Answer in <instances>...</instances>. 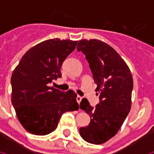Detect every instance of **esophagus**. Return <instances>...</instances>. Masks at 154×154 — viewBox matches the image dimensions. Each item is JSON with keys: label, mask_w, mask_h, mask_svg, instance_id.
Returning a JSON list of instances; mask_svg holds the SVG:
<instances>
[{"label": "esophagus", "mask_w": 154, "mask_h": 154, "mask_svg": "<svg viewBox=\"0 0 154 154\" xmlns=\"http://www.w3.org/2000/svg\"><path fill=\"white\" fill-rule=\"evenodd\" d=\"M82 99V96H77V97H76V100H77V103H78L79 104V103H81Z\"/></svg>", "instance_id": "esophagus-1"}]
</instances>
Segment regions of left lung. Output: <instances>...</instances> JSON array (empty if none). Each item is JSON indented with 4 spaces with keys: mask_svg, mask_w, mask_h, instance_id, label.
Listing matches in <instances>:
<instances>
[{
    "mask_svg": "<svg viewBox=\"0 0 154 154\" xmlns=\"http://www.w3.org/2000/svg\"><path fill=\"white\" fill-rule=\"evenodd\" d=\"M77 50L85 55L96 91L100 92V102L95 108L86 99H82L80 109L89 114L91 120L88 126L80 128L79 133L86 142L101 144L118 133L130 112L133 77L120 55L102 41L80 40Z\"/></svg>",
    "mask_w": 154,
    "mask_h": 154,
    "instance_id": "8db88e82",
    "label": "left lung"
}]
</instances>
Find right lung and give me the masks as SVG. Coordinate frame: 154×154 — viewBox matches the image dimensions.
I'll list each match as a JSON object with an SVG mask.
<instances>
[{
  "mask_svg": "<svg viewBox=\"0 0 154 154\" xmlns=\"http://www.w3.org/2000/svg\"><path fill=\"white\" fill-rule=\"evenodd\" d=\"M77 42L44 41L30 48L14 70L11 103L19 122L30 133L47 135L56 129L64 112L79 109L75 92L48 86L53 79L61 78L62 63Z\"/></svg>",
  "mask_w": 154,
  "mask_h": 154,
  "instance_id": "right-lung-1",
  "label": "right lung"
}]
</instances>
